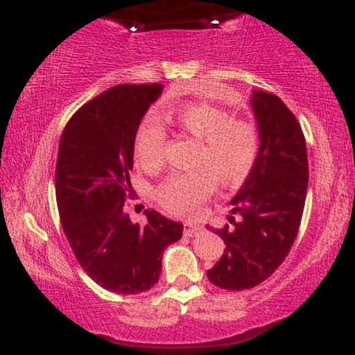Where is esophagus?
Masks as SVG:
<instances>
[{
    "mask_svg": "<svg viewBox=\"0 0 355 355\" xmlns=\"http://www.w3.org/2000/svg\"><path fill=\"white\" fill-rule=\"evenodd\" d=\"M198 232H200V227L198 226L191 225V223H186V225H184V236L192 237V236H197Z\"/></svg>",
    "mask_w": 355,
    "mask_h": 355,
    "instance_id": "esophagus-1",
    "label": "esophagus"
}]
</instances>
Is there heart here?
Here are the masks:
<instances>
[{"mask_svg": "<svg viewBox=\"0 0 355 355\" xmlns=\"http://www.w3.org/2000/svg\"><path fill=\"white\" fill-rule=\"evenodd\" d=\"M171 121L200 142L193 174H171L157 189V200L173 215H193L216 189V178L226 186H236L249 176L260 147L257 124L249 118L231 116L220 106L187 103L174 111ZM166 134L162 124L147 119L134 140L135 158L144 168H157L163 162Z\"/></svg>", "mask_w": 355, "mask_h": 355, "instance_id": "heart-1", "label": "heart"}]
</instances>
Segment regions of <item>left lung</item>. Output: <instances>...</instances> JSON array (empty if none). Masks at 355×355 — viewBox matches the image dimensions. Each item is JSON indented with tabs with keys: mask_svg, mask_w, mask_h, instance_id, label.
Segmentation results:
<instances>
[{
	"mask_svg": "<svg viewBox=\"0 0 355 355\" xmlns=\"http://www.w3.org/2000/svg\"><path fill=\"white\" fill-rule=\"evenodd\" d=\"M250 105L260 135L255 163L231 200V227L207 225L226 245L207 276L227 291L254 288L283 263L297 236L309 186L307 148L295 116L279 96L263 90L252 92Z\"/></svg>",
	"mask_w": 355,
	"mask_h": 355,
	"instance_id": "obj_1",
	"label": "left lung"
}]
</instances>
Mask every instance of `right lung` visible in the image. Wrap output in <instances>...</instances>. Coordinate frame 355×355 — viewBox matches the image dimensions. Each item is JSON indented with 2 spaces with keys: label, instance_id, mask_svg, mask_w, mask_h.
I'll use <instances>...</instances> for the list:
<instances>
[{
  "label": "right lung",
  "instance_id": "1",
  "mask_svg": "<svg viewBox=\"0 0 355 355\" xmlns=\"http://www.w3.org/2000/svg\"><path fill=\"white\" fill-rule=\"evenodd\" d=\"M162 92V84L111 87L72 116L60 140L55 187L62 230L85 273L116 294L155 286L164 250L182 237V223L158 211L145 210L144 227L124 211L135 134Z\"/></svg>",
  "mask_w": 355,
  "mask_h": 355
}]
</instances>
